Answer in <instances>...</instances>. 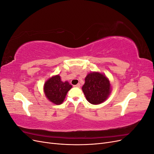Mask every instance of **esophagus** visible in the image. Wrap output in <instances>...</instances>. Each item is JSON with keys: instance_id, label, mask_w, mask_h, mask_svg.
I'll list each match as a JSON object with an SVG mask.
<instances>
[{"instance_id": "1", "label": "esophagus", "mask_w": 154, "mask_h": 154, "mask_svg": "<svg viewBox=\"0 0 154 154\" xmlns=\"http://www.w3.org/2000/svg\"><path fill=\"white\" fill-rule=\"evenodd\" d=\"M80 86H81V85L80 84V83H78L77 85H74V87H78V88H80Z\"/></svg>"}]
</instances>
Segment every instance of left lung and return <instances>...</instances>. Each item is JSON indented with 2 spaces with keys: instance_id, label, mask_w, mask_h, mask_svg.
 <instances>
[{
  "instance_id": "8db88e82",
  "label": "left lung",
  "mask_w": 154,
  "mask_h": 154,
  "mask_svg": "<svg viewBox=\"0 0 154 154\" xmlns=\"http://www.w3.org/2000/svg\"><path fill=\"white\" fill-rule=\"evenodd\" d=\"M110 81L105 74L98 72L88 73L82 87L87 100L92 105L104 102L111 92Z\"/></svg>"
}]
</instances>
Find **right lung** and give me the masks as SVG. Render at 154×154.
<instances>
[{"label":"right lung","mask_w":154,"mask_h":154,"mask_svg":"<svg viewBox=\"0 0 154 154\" xmlns=\"http://www.w3.org/2000/svg\"><path fill=\"white\" fill-rule=\"evenodd\" d=\"M71 88L72 85L68 82H62L59 75H56L45 82L44 91L48 100L56 105H60L63 103L67 92Z\"/></svg>","instance_id":"obj_1"}]
</instances>
